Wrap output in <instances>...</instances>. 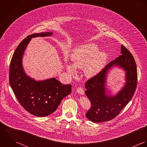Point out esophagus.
I'll use <instances>...</instances> for the list:
<instances>
[{
  "label": "esophagus",
  "mask_w": 147,
  "mask_h": 147,
  "mask_svg": "<svg viewBox=\"0 0 147 147\" xmlns=\"http://www.w3.org/2000/svg\"><path fill=\"white\" fill-rule=\"evenodd\" d=\"M77 91L78 93L80 94H82V95H84L85 94V91L84 90V88L81 87H78L77 89Z\"/></svg>",
  "instance_id": "esophagus-1"
}]
</instances>
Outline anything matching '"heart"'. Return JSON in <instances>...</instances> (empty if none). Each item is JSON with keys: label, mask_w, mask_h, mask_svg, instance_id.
Segmentation results:
<instances>
[{"label": "heart", "mask_w": 147, "mask_h": 147, "mask_svg": "<svg viewBox=\"0 0 147 147\" xmlns=\"http://www.w3.org/2000/svg\"><path fill=\"white\" fill-rule=\"evenodd\" d=\"M107 59V54L104 52L98 51L96 44H86L80 46L73 51L71 55L72 65H67V69L73 76L76 74L75 68L85 69V75L91 77L100 71Z\"/></svg>", "instance_id": "1"}]
</instances>
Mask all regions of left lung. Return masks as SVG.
Masks as SVG:
<instances>
[{
    "label": "left lung",
    "mask_w": 147,
    "mask_h": 147,
    "mask_svg": "<svg viewBox=\"0 0 147 147\" xmlns=\"http://www.w3.org/2000/svg\"><path fill=\"white\" fill-rule=\"evenodd\" d=\"M121 54L85 84V94L91 102V107L86 117L93 122H103L115 118L129 103L135 92L138 84L135 61L123 45ZM114 65H119L126 71V84L117 95L110 97L105 94V77L108 70Z\"/></svg>",
    "instance_id": "left-lung-1"
}]
</instances>
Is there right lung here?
<instances>
[{"instance_id": "1", "label": "right lung", "mask_w": 147, "mask_h": 147, "mask_svg": "<svg viewBox=\"0 0 147 147\" xmlns=\"http://www.w3.org/2000/svg\"><path fill=\"white\" fill-rule=\"evenodd\" d=\"M52 34L43 32L28 36L16 49L9 65V84L18 100L26 111L39 117L55 112L62 99L71 91L70 84L63 85L55 78L36 81L26 76L23 69V55L32 37Z\"/></svg>"}]
</instances>
